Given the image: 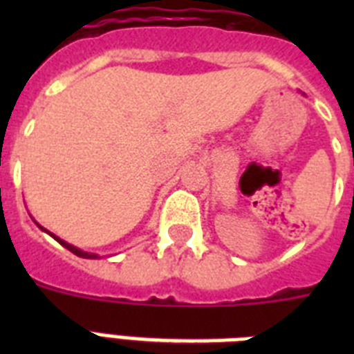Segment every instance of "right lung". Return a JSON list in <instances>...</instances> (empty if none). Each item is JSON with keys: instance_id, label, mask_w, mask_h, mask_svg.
<instances>
[{"instance_id": "right-lung-1", "label": "right lung", "mask_w": 354, "mask_h": 354, "mask_svg": "<svg viewBox=\"0 0 354 354\" xmlns=\"http://www.w3.org/2000/svg\"><path fill=\"white\" fill-rule=\"evenodd\" d=\"M36 226L40 227L41 232H46V233H49V235L53 236V239H55V241L57 242H60V244H62L64 248H68L69 252L71 253H75V255H77V257H82V259H97L99 257V255H97V253H90V252H84V250H80V248H77V246H73V244H69V242H66V241H62V239H60V236H57L55 235V233H51V232H47L46 227H41L40 224H38V222H36Z\"/></svg>"}]
</instances>
